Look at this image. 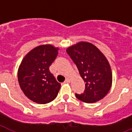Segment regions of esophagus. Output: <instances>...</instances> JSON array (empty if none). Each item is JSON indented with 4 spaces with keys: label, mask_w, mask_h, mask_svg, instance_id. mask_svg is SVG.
Wrapping results in <instances>:
<instances>
[{
    "label": "esophagus",
    "mask_w": 132,
    "mask_h": 132,
    "mask_svg": "<svg viewBox=\"0 0 132 132\" xmlns=\"http://www.w3.org/2000/svg\"><path fill=\"white\" fill-rule=\"evenodd\" d=\"M70 79L69 77H66V79H65V82H70Z\"/></svg>",
    "instance_id": "esophagus-1"
}]
</instances>
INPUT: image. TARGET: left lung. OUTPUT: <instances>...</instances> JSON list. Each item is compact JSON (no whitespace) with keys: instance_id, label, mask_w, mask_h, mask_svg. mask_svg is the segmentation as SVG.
Instances as JSON below:
<instances>
[{"instance_id":"obj_1","label":"left lung","mask_w":132,"mask_h":132,"mask_svg":"<svg viewBox=\"0 0 132 132\" xmlns=\"http://www.w3.org/2000/svg\"><path fill=\"white\" fill-rule=\"evenodd\" d=\"M85 82L84 93L75 94L78 99L92 103L102 99L110 90L112 74L105 55L94 45L80 42L66 49Z\"/></svg>"}]
</instances>
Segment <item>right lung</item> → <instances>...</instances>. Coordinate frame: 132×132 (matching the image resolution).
<instances>
[{
	"mask_svg": "<svg viewBox=\"0 0 132 132\" xmlns=\"http://www.w3.org/2000/svg\"><path fill=\"white\" fill-rule=\"evenodd\" d=\"M58 50L51 44L38 46L26 55L20 65V87L34 102L46 104L57 96L61 84L51 73L49 66L55 60Z\"/></svg>",
	"mask_w": 132,
	"mask_h": 132,
	"instance_id": "right-lung-1",
	"label": "right lung"
}]
</instances>
